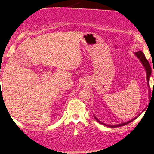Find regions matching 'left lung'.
I'll list each match as a JSON object with an SVG mask.
<instances>
[{
	"instance_id": "obj_1",
	"label": "left lung",
	"mask_w": 154,
	"mask_h": 154,
	"mask_svg": "<svg viewBox=\"0 0 154 154\" xmlns=\"http://www.w3.org/2000/svg\"><path fill=\"white\" fill-rule=\"evenodd\" d=\"M134 54H135V57L138 58V59L139 60V61H140L141 63L142 64V65L143 66V67H144V69L145 70V72H146L147 87H148V88H149V89H149V79H150L151 75H152V69H151V66H150L149 63L147 61V60L146 59V58H145L143 53L141 51H139V52H135V53H134ZM153 72H154V71H153ZM138 116H137L136 117H135V118H133V119H131V121H127V122H123V123H120V124L114 125H107V124L104 123V122L100 121L99 119H97V117L95 116V115H94V118L96 119V121L98 122L99 123H100V124H102L103 125H105V126H107V127H109L115 128V127H121V126H124V125H127L128 123H130V122L133 121L134 120H135L137 119V117Z\"/></svg>"
}]
</instances>
